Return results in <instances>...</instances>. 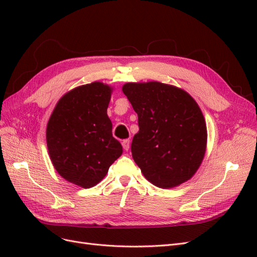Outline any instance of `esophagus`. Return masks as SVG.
Wrapping results in <instances>:
<instances>
[{"label": "esophagus", "instance_id": "obj_1", "mask_svg": "<svg viewBox=\"0 0 257 257\" xmlns=\"http://www.w3.org/2000/svg\"><path fill=\"white\" fill-rule=\"evenodd\" d=\"M122 147H123L124 150L128 151V149H130V141H128V139H124V141L122 142Z\"/></svg>", "mask_w": 257, "mask_h": 257}]
</instances>
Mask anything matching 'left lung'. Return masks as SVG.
I'll return each mask as SVG.
<instances>
[{
  "mask_svg": "<svg viewBox=\"0 0 257 257\" xmlns=\"http://www.w3.org/2000/svg\"><path fill=\"white\" fill-rule=\"evenodd\" d=\"M122 91L138 115L132 155L148 181L172 189L195 175L207 148V126L188 92L159 81L127 82Z\"/></svg>",
  "mask_w": 257,
  "mask_h": 257,
  "instance_id": "1",
  "label": "left lung"
}]
</instances>
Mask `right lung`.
Listing matches in <instances>:
<instances>
[{
	"instance_id": "1",
	"label": "right lung",
	"mask_w": 257,
	"mask_h": 257,
	"mask_svg": "<svg viewBox=\"0 0 257 257\" xmlns=\"http://www.w3.org/2000/svg\"><path fill=\"white\" fill-rule=\"evenodd\" d=\"M113 88L100 81L79 85L62 96L50 115L46 141L53 167L83 189L96 185L122 154L107 114Z\"/></svg>"
}]
</instances>
